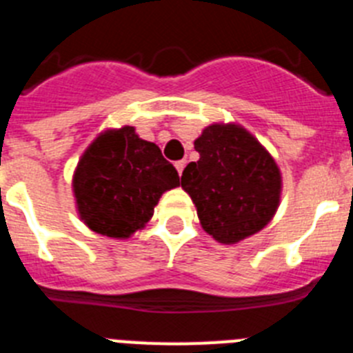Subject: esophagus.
<instances>
[{"label":"esophagus","mask_w":353,"mask_h":353,"mask_svg":"<svg viewBox=\"0 0 353 353\" xmlns=\"http://www.w3.org/2000/svg\"><path fill=\"white\" fill-rule=\"evenodd\" d=\"M185 164H187L185 161H179V162H174V168H176V171H179V174H180V176H182L183 170H185Z\"/></svg>","instance_id":"esophagus-1"}]
</instances>
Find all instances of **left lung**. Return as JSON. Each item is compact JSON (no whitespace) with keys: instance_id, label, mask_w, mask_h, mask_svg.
Masks as SVG:
<instances>
[{"instance_id":"8db88e82","label":"left lung","mask_w":353,"mask_h":353,"mask_svg":"<svg viewBox=\"0 0 353 353\" xmlns=\"http://www.w3.org/2000/svg\"><path fill=\"white\" fill-rule=\"evenodd\" d=\"M198 162L187 164L182 189L201 228L221 244H236L272 221L281 199V171L251 132L212 123L194 141Z\"/></svg>"}]
</instances>
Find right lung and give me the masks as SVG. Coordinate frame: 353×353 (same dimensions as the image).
Listing matches in <instances>:
<instances>
[{"label":"right lung","instance_id":"obj_1","mask_svg":"<svg viewBox=\"0 0 353 353\" xmlns=\"http://www.w3.org/2000/svg\"><path fill=\"white\" fill-rule=\"evenodd\" d=\"M179 185V173L161 148L129 125L99 134L72 179L81 221L111 239H129L145 228L159 198Z\"/></svg>","mask_w":353,"mask_h":353}]
</instances>
